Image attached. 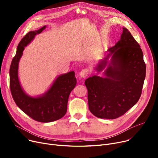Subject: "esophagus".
<instances>
[{
  "label": "esophagus",
  "mask_w": 158,
  "mask_h": 158,
  "mask_svg": "<svg viewBox=\"0 0 158 158\" xmlns=\"http://www.w3.org/2000/svg\"><path fill=\"white\" fill-rule=\"evenodd\" d=\"M89 74V70L87 69H85L83 70H82L80 73H79V76L82 77V78H86V77H88Z\"/></svg>",
  "instance_id": "1"
}]
</instances>
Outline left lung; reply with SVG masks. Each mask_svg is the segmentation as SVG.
<instances>
[{"mask_svg": "<svg viewBox=\"0 0 158 158\" xmlns=\"http://www.w3.org/2000/svg\"><path fill=\"white\" fill-rule=\"evenodd\" d=\"M110 60L109 61V58ZM95 75L86 79L89 110L100 118L115 119L138 101L145 78L146 65L142 49L127 29L120 40L107 51L95 68Z\"/></svg>", "mask_w": 158, "mask_h": 158, "instance_id": "1", "label": "left lung"}]
</instances>
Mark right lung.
<instances>
[{
	"label": "right lung",
	"mask_w": 158,
	"mask_h": 158,
	"mask_svg": "<svg viewBox=\"0 0 158 158\" xmlns=\"http://www.w3.org/2000/svg\"><path fill=\"white\" fill-rule=\"evenodd\" d=\"M45 28L46 26L29 32L20 41L10 66V85L13 100L23 112L38 122H51L62 118L67 111L70 94L77 83L75 72L60 75L46 92L37 97L25 92L19 79V64L25 47Z\"/></svg>",
	"instance_id": "obj_1"
}]
</instances>
